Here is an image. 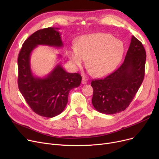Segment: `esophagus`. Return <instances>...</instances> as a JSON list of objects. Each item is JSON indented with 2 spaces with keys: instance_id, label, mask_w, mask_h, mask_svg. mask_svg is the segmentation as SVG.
Instances as JSON below:
<instances>
[{
  "instance_id": "obj_1",
  "label": "esophagus",
  "mask_w": 159,
  "mask_h": 159,
  "mask_svg": "<svg viewBox=\"0 0 159 159\" xmlns=\"http://www.w3.org/2000/svg\"><path fill=\"white\" fill-rule=\"evenodd\" d=\"M82 83L83 84H87V83H88V80H87L86 78L83 77V78H82Z\"/></svg>"
}]
</instances>
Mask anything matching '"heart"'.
Instances as JSON below:
<instances>
[{
  "instance_id": "1",
  "label": "heart",
  "mask_w": 159,
  "mask_h": 159,
  "mask_svg": "<svg viewBox=\"0 0 159 159\" xmlns=\"http://www.w3.org/2000/svg\"><path fill=\"white\" fill-rule=\"evenodd\" d=\"M124 52L122 42L107 33H93L79 38L77 46L71 48L68 56L74 66L80 67L88 59L90 72L102 77L119 64Z\"/></svg>"
}]
</instances>
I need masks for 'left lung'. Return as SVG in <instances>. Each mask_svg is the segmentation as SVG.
Segmentation results:
<instances>
[{
  "label": "left lung",
  "instance_id": "1",
  "mask_svg": "<svg viewBox=\"0 0 159 159\" xmlns=\"http://www.w3.org/2000/svg\"><path fill=\"white\" fill-rule=\"evenodd\" d=\"M146 54L140 41L132 36L119 68L102 79L92 80V104L98 112L111 115L125 110L135 97L145 72Z\"/></svg>",
  "mask_w": 159,
  "mask_h": 159
}]
</instances>
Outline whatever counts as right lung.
<instances>
[{
    "instance_id": "add662e5",
    "label": "right lung",
    "mask_w": 159,
    "mask_h": 159,
    "mask_svg": "<svg viewBox=\"0 0 159 159\" xmlns=\"http://www.w3.org/2000/svg\"><path fill=\"white\" fill-rule=\"evenodd\" d=\"M58 30L48 28L33 33L23 43L18 57L20 93L33 111L48 118L54 117L64 111L70 90L79 86L82 80L80 74L66 71L59 63L44 77H36L32 73L30 57L38 45L63 47Z\"/></svg>"
}]
</instances>
